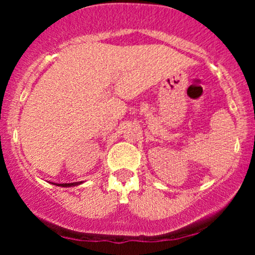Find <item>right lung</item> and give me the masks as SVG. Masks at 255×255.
Wrapping results in <instances>:
<instances>
[{
  "label": "right lung",
  "mask_w": 255,
  "mask_h": 255,
  "mask_svg": "<svg viewBox=\"0 0 255 255\" xmlns=\"http://www.w3.org/2000/svg\"><path fill=\"white\" fill-rule=\"evenodd\" d=\"M81 183V182H80ZM56 184V186H60V187H72V186H77V184H79L78 182H73V183H54Z\"/></svg>",
  "instance_id": "add662e5"
}]
</instances>
